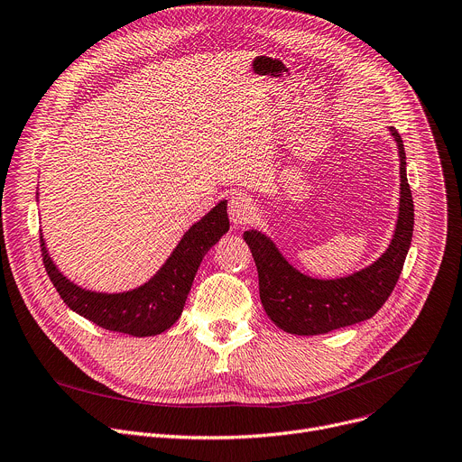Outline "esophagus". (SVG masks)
Returning a JSON list of instances; mask_svg holds the SVG:
<instances>
[{
	"mask_svg": "<svg viewBox=\"0 0 462 462\" xmlns=\"http://www.w3.org/2000/svg\"><path fill=\"white\" fill-rule=\"evenodd\" d=\"M228 216L232 225L241 226L253 221L254 217V204L253 199L245 193H234L228 200Z\"/></svg>",
	"mask_w": 462,
	"mask_h": 462,
	"instance_id": "34e87169",
	"label": "esophagus"
}]
</instances>
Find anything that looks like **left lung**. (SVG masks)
I'll use <instances>...</instances> for the list:
<instances>
[{
	"label": "left lung",
	"instance_id": "obj_1",
	"mask_svg": "<svg viewBox=\"0 0 462 462\" xmlns=\"http://www.w3.org/2000/svg\"><path fill=\"white\" fill-rule=\"evenodd\" d=\"M391 133L400 151V214L385 254L370 267L337 280H315L292 269L274 243L256 230L243 234L256 262L260 299L269 319L287 333L319 335L374 317L402 274L412 239L414 204L405 173L403 142Z\"/></svg>",
	"mask_w": 462,
	"mask_h": 462
}]
</instances>
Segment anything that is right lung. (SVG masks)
Here are the masks:
<instances>
[{
    "label": "right lung",
    "instance_id": "1",
    "mask_svg": "<svg viewBox=\"0 0 462 462\" xmlns=\"http://www.w3.org/2000/svg\"><path fill=\"white\" fill-rule=\"evenodd\" d=\"M228 228L226 200H221L212 212L184 234L170 260L154 278L134 291L117 292V295L80 289L62 276L48 254L42 234L40 250L46 273L69 310L105 329L129 333L134 337H149L171 328L179 320L204 254Z\"/></svg>",
    "mask_w": 462,
    "mask_h": 462
}]
</instances>
